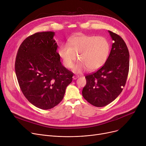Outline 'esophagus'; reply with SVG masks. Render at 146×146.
<instances>
[{"label":"esophagus","instance_id":"34e87169","mask_svg":"<svg viewBox=\"0 0 146 146\" xmlns=\"http://www.w3.org/2000/svg\"><path fill=\"white\" fill-rule=\"evenodd\" d=\"M79 77V76H78V75H74L73 76V80H76V79H77Z\"/></svg>","mask_w":146,"mask_h":146}]
</instances>
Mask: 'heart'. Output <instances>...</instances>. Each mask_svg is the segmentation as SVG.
I'll return each instance as SVG.
<instances>
[{
	"label": "heart",
	"instance_id": "b5f03b06",
	"mask_svg": "<svg viewBox=\"0 0 146 146\" xmlns=\"http://www.w3.org/2000/svg\"><path fill=\"white\" fill-rule=\"evenodd\" d=\"M68 44H64L58 48V55L66 68L72 67L78 58L80 61L73 68L76 73L88 68L94 71L102 67L108 58L111 44L104 36L79 35L71 38Z\"/></svg>",
	"mask_w": 146,
	"mask_h": 146
}]
</instances>
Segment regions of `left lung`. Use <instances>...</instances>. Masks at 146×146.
<instances>
[{"label": "left lung", "mask_w": 146, "mask_h": 146, "mask_svg": "<svg viewBox=\"0 0 146 146\" xmlns=\"http://www.w3.org/2000/svg\"><path fill=\"white\" fill-rule=\"evenodd\" d=\"M113 40L110 55L104 65L85 76L86 85L82 95L96 107L105 106L114 101L125 86L129 72V54L123 39L108 31Z\"/></svg>", "instance_id": "left-lung-1"}]
</instances>
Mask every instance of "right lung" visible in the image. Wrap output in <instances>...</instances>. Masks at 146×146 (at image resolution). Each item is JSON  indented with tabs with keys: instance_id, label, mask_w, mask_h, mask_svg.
Instances as JSON below:
<instances>
[{
	"instance_id": "right-lung-1",
	"label": "right lung",
	"mask_w": 146,
	"mask_h": 146,
	"mask_svg": "<svg viewBox=\"0 0 146 146\" xmlns=\"http://www.w3.org/2000/svg\"><path fill=\"white\" fill-rule=\"evenodd\" d=\"M54 35L47 31L29 36L21 44L15 60L22 92L42 110L52 108L62 101L73 76L61 63Z\"/></svg>"
}]
</instances>
